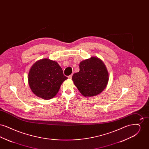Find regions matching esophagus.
I'll list each match as a JSON object with an SVG mask.
<instances>
[{"instance_id":"esophagus-1","label":"esophagus","mask_w":149,"mask_h":149,"mask_svg":"<svg viewBox=\"0 0 149 149\" xmlns=\"http://www.w3.org/2000/svg\"><path fill=\"white\" fill-rule=\"evenodd\" d=\"M68 78H69V79H71V78H72V75H69V76L68 77Z\"/></svg>"}]
</instances>
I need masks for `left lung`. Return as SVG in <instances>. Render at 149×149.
<instances>
[{"mask_svg": "<svg viewBox=\"0 0 149 149\" xmlns=\"http://www.w3.org/2000/svg\"><path fill=\"white\" fill-rule=\"evenodd\" d=\"M80 71L73 74L72 79L79 92L85 97H92L102 92L108 82V73L103 62L92 57L81 61Z\"/></svg>", "mask_w": 149, "mask_h": 149, "instance_id": "obj_1", "label": "left lung"}]
</instances>
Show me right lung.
<instances>
[{"label": "right lung", "instance_id": "add662e5", "mask_svg": "<svg viewBox=\"0 0 149 149\" xmlns=\"http://www.w3.org/2000/svg\"><path fill=\"white\" fill-rule=\"evenodd\" d=\"M67 79L57 62L45 58L32 66L28 80L32 92L43 99H49L56 95L63 82Z\"/></svg>", "mask_w": 149, "mask_h": 149}]
</instances>
